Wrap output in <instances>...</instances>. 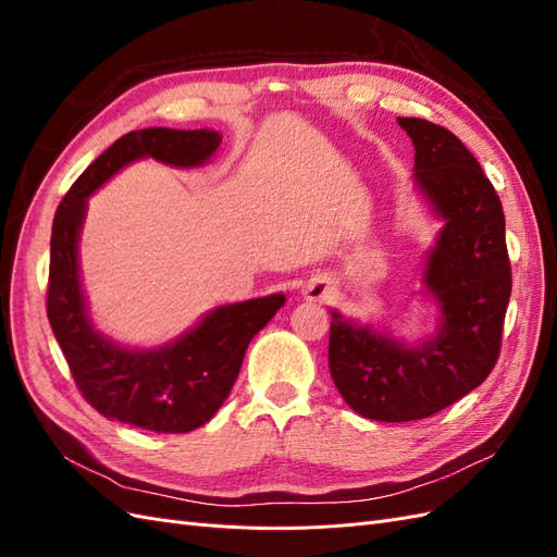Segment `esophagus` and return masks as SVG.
Returning a JSON list of instances; mask_svg holds the SVG:
<instances>
[{
	"label": "esophagus",
	"instance_id": "obj_1",
	"mask_svg": "<svg viewBox=\"0 0 557 557\" xmlns=\"http://www.w3.org/2000/svg\"><path fill=\"white\" fill-rule=\"evenodd\" d=\"M305 297L311 301H325L330 297V285L325 281H309L305 285Z\"/></svg>",
	"mask_w": 557,
	"mask_h": 557
}]
</instances>
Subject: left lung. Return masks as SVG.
Masks as SVG:
<instances>
[{"instance_id":"left-lung-1","label":"left lung","mask_w":557,"mask_h":557,"mask_svg":"<svg viewBox=\"0 0 557 557\" xmlns=\"http://www.w3.org/2000/svg\"><path fill=\"white\" fill-rule=\"evenodd\" d=\"M413 141L416 183L446 225L425 267L440 301L434 339L404 346L332 313L330 374L352 411L383 423L440 413L479 387L499 358L511 297L502 201L467 146L423 117H397Z\"/></svg>"}]
</instances>
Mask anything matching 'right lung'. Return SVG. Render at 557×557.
Listing matches in <instances>:
<instances>
[{
  "label": "right lung",
  "mask_w": 557,
  "mask_h": 557,
  "mask_svg": "<svg viewBox=\"0 0 557 557\" xmlns=\"http://www.w3.org/2000/svg\"><path fill=\"white\" fill-rule=\"evenodd\" d=\"M218 146L221 134L213 129L127 132L76 178L55 211L46 313L76 387L104 418L166 434L205 425L227 399L250 339L283 307V295L218 307L178 342L158 350L121 348L90 325L76 260L86 199L132 160L197 166Z\"/></svg>",
  "instance_id": "obj_1"
}]
</instances>
